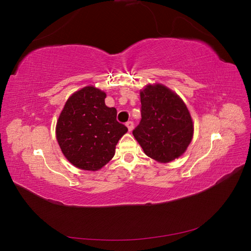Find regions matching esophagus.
<instances>
[{
    "label": "esophagus",
    "instance_id": "obj_1",
    "mask_svg": "<svg viewBox=\"0 0 251 251\" xmlns=\"http://www.w3.org/2000/svg\"><path fill=\"white\" fill-rule=\"evenodd\" d=\"M126 127H127V130H128V132H131L133 128H134V123L133 121H127V123L126 124Z\"/></svg>",
    "mask_w": 251,
    "mask_h": 251
}]
</instances>
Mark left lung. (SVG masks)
Returning <instances> with one entry per match:
<instances>
[{"mask_svg": "<svg viewBox=\"0 0 251 251\" xmlns=\"http://www.w3.org/2000/svg\"><path fill=\"white\" fill-rule=\"evenodd\" d=\"M141 120L133 135L144 153L162 163L186 151L194 135L191 114L181 98L160 83L140 91Z\"/></svg>", "mask_w": 251, "mask_h": 251, "instance_id": "1", "label": "left lung"}]
</instances>
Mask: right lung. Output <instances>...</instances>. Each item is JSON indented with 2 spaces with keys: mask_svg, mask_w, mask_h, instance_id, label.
<instances>
[{
  "mask_svg": "<svg viewBox=\"0 0 251 251\" xmlns=\"http://www.w3.org/2000/svg\"><path fill=\"white\" fill-rule=\"evenodd\" d=\"M105 93L92 86L67 100L56 124V139L64 156L74 166L98 171L115 154L127 127L116 120L117 111L104 103Z\"/></svg>",
  "mask_w": 251,
  "mask_h": 251,
  "instance_id": "add662e5",
  "label": "right lung"
}]
</instances>
